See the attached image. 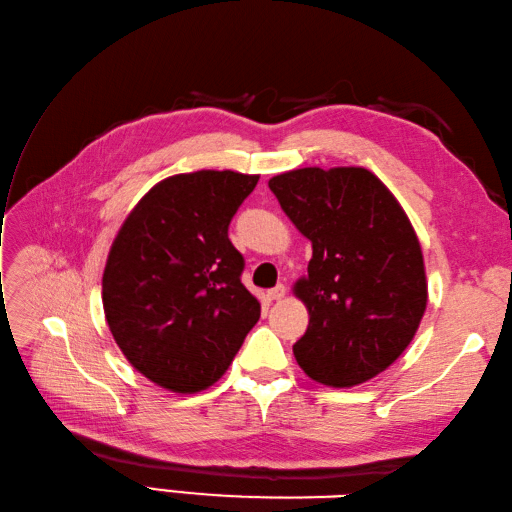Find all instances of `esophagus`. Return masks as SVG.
<instances>
[{"label":"esophagus","mask_w":512,"mask_h":512,"mask_svg":"<svg viewBox=\"0 0 512 512\" xmlns=\"http://www.w3.org/2000/svg\"><path fill=\"white\" fill-rule=\"evenodd\" d=\"M268 301H281L283 296H285V285H277V288H272V290H268Z\"/></svg>","instance_id":"34e87169"}]
</instances>
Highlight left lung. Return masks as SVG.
<instances>
[{
	"mask_svg": "<svg viewBox=\"0 0 512 512\" xmlns=\"http://www.w3.org/2000/svg\"><path fill=\"white\" fill-rule=\"evenodd\" d=\"M312 242L294 296L310 325L294 358L314 382L351 388L406 351L427 307L419 237L390 189L366 168H301L268 181Z\"/></svg>",
	"mask_w": 512,
	"mask_h": 512,
	"instance_id": "left-lung-1",
	"label": "left lung"
}]
</instances>
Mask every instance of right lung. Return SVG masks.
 Returning a JSON list of instances; mask_svg holds the SVG:
<instances>
[{
	"instance_id": "obj_1",
	"label": "right lung",
	"mask_w": 512,
	"mask_h": 512,
	"mask_svg": "<svg viewBox=\"0 0 512 512\" xmlns=\"http://www.w3.org/2000/svg\"><path fill=\"white\" fill-rule=\"evenodd\" d=\"M257 181L231 170L163 178L115 235L102 275L106 323L130 366L165 390L216 384L259 320L229 240Z\"/></svg>"
}]
</instances>
